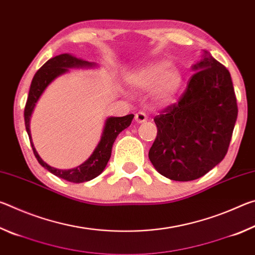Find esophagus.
<instances>
[{
  "label": "esophagus",
  "instance_id": "34e87169",
  "mask_svg": "<svg viewBox=\"0 0 255 255\" xmlns=\"http://www.w3.org/2000/svg\"><path fill=\"white\" fill-rule=\"evenodd\" d=\"M147 119H148V117H147V116H146V114H145V112H143V111L137 112L136 116H135V120H136V123H138V124L144 123Z\"/></svg>",
  "mask_w": 255,
  "mask_h": 255
}]
</instances>
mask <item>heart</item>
<instances>
[{"label":"heart","instance_id":"b5f03b06","mask_svg":"<svg viewBox=\"0 0 255 255\" xmlns=\"http://www.w3.org/2000/svg\"><path fill=\"white\" fill-rule=\"evenodd\" d=\"M129 83L139 90L155 88V97L158 101L166 102L173 98L182 84V74L175 67H171L167 60L149 64L129 76Z\"/></svg>","mask_w":255,"mask_h":255}]
</instances>
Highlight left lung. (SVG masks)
Returning <instances> with one entry per match:
<instances>
[{
  "label": "left lung",
  "instance_id": "obj_1",
  "mask_svg": "<svg viewBox=\"0 0 255 255\" xmlns=\"http://www.w3.org/2000/svg\"><path fill=\"white\" fill-rule=\"evenodd\" d=\"M193 70L178 102L154 118L157 135L148 157L157 172L174 181L196 180L223 161L239 112L223 64L206 56Z\"/></svg>",
  "mask_w": 255,
  "mask_h": 255
}]
</instances>
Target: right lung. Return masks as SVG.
<instances>
[{"instance_id": "right-lung-1", "label": "right lung", "mask_w": 255, "mask_h": 255, "mask_svg": "<svg viewBox=\"0 0 255 255\" xmlns=\"http://www.w3.org/2000/svg\"><path fill=\"white\" fill-rule=\"evenodd\" d=\"M92 64L86 62V60H82L76 57H73L72 55L68 54H62L56 56L54 58H50L49 60L42 65L39 70L34 74L31 85H30L29 94L27 102H25L24 107V125L27 132L29 135L30 144H31L32 152L36 156L37 161L39 162L41 166L48 170L50 173L54 175L62 178L66 181L74 183H81L85 182V181H90L94 178H97L99 174L102 173L107 166L108 161L111 156V149L112 145H114L116 138L123 131L125 128H127L129 125L131 124V120L133 118V115H127L124 117H111L107 120L105 130H103L101 140L97 148L94 149L93 154L90 156L86 161L81 164L80 166L75 167L72 170H58L55 167L49 166L48 164L42 161L41 157L36 152V148L33 147V144L31 141V136H30V129H29V122L30 116L32 114V110L38 99L44 92V90L48 86V84L53 81L55 77L63 74L67 71L68 67H77V66H91Z\"/></svg>"}]
</instances>
